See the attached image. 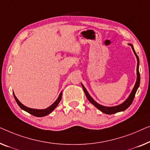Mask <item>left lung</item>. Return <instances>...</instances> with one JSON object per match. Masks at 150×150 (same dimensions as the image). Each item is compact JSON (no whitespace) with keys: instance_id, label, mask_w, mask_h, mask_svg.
Masks as SVG:
<instances>
[{"instance_id":"1","label":"left lung","mask_w":150,"mask_h":150,"mask_svg":"<svg viewBox=\"0 0 150 150\" xmlns=\"http://www.w3.org/2000/svg\"><path fill=\"white\" fill-rule=\"evenodd\" d=\"M129 45L132 47V50H133L134 54H135V56L137 57V81L135 83V85H134L133 89H132L131 93H130V96H128V98L126 99V100L124 101L123 103H122V104L120 105H117V106L110 107H105V106H103V105H99L96 102V101H94V99L90 96V94H88L87 90H86V88H84V86L81 84V86H82V88H83V91H84V92H85V94H86V97H87L88 100H89L92 105H94L97 109L102 111L103 113H106V114H113V113H115L120 112V111L126 110V109L128 108V107H130V105L132 104V101H133V100H134V96H135L137 90L139 86V84H140V74H139V57L137 56V55L136 52H134V48H133V47H132V44H129Z\"/></svg>"}]
</instances>
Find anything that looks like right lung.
I'll use <instances>...</instances> for the list:
<instances>
[{
  "instance_id": "1",
  "label": "right lung",
  "mask_w": 150,
  "mask_h": 150,
  "mask_svg": "<svg viewBox=\"0 0 150 150\" xmlns=\"http://www.w3.org/2000/svg\"><path fill=\"white\" fill-rule=\"evenodd\" d=\"M13 96H14L15 99H16V101L17 102V103H18V105H19V106H20L21 109H23V110L26 111V112L29 113L30 114L34 115V116L43 117V116H45V115H47L48 114H50V113H51L52 111H53L54 109L57 107V105H58V103H60V101L61 100V98H62V92H61V93L60 94V95H59L58 99H57V100L55 101L53 104H52L51 106L47 107V108L45 109H34L28 108V107L24 106V105L22 104V103H21L20 101L18 100V99L16 98V96H15L14 93H13Z\"/></svg>"
}]
</instances>
